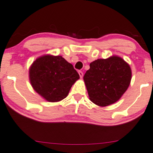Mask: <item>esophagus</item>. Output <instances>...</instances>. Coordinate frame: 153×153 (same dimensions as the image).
I'll list each match as a JSON object with an SVG mask.
<instances>
[{
    "mask_svg": "<svg viewBox=\"0 0 153 153\" xmlns=\"http://www.w3.org/2000/svg\"><path fill=\"white\" fill-rule=\"evenodd\" d=\"M78 73H79V75H80V78H82V76H83V73L82 72V71H78Z\"/></svg>",
    "mask_w": 153,
    "mask_h": 153,
    "instance_id": "34e87169",
    "label": "esophagus"
}]
</instances>
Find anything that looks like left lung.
Returning <instances> with one entry per match:
<instances>
[{
    "mask_svg": "<svg viewBox=\"0 0 153 153\" xmlns=\"http://www.w3.org/2000/svg\"><path fill=\"white\" fill-rule=\"evenodd\" d=\"M131 69L122 58L112 56L97 59L90 64L83 77L90 100L100 107L115 103L131 83Z\"/></svg>",
    "mask_w": 153,
    "mask_h": 153,
    "instance_id": "left-lung-1",
    "label": "left lung"
}]
</instances>
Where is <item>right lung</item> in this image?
<instances>
[{
    "instance_id": "obj_1",
    "label": "right lung",
    "mask_w": 153,
    "mask_h": 153,
    "mask_svg": "<svg viewBox=\"0 0 153 153\" xmlns=\"http://www.w3.org/2000/svg\"><path fill=\"white\" fill-rule=\"evenodd\" d=\"M29 78L40 96L49 102H56L66 97L80 76L73 65L61 56L46 54L31 65Z\"/></svg>"
}]
</instances>
